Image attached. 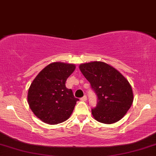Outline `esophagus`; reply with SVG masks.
<instances>
[{
	"label": "esophagus",
	"instance_id": "obj_1",
	"mask_svg": "<svg viewBox=\"0 0 156 156\" xmlns=\"http://www.w3.org/2000/svg\"><path fill=\"white\" fill-rule=\"evenodd\" d=\"M80 100H81L82 101H87V97H86V95H84L82 98H81Z\"/></svg>",
	"mask_w": 156,
	"mask_h": 156
}]
</instances>
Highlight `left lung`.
I'll use <instances>...</instances> for the list:
<instances>
[{"instance_id":"8db88e82","label":"left lung","mask_w":156,"mask_h":156,"mask_svg":"<svg viewBox=\"0 0 156 156\" xmlns=\"http://www.w3.org/2000/svg\"><path fill=\"white\" fill-rule=\"evenodd\" d=\"M80 69L97 96L92 113L98 122L113 124L123 118L133 102V93L123 75L101 61L83 63Z\"/></svg>"}]
</instances>
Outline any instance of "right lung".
<instances>
[{"label": "right lung", "instance_id": "1", "mask_svg": "<svg viewBox=\"0 0 156 156\" xmlns=\"http://www.w3.org/2000/svg\"><path fill=\"white\" fill-rule=\"evenodd\" d=\"M74 69V64L52 63L32 82L28 90V103L34 115L43 122L59 124L72 113L79 99L65 83Z\"/></svg>", "mask_w": 156, "mask_h": 156}]
</instances>
